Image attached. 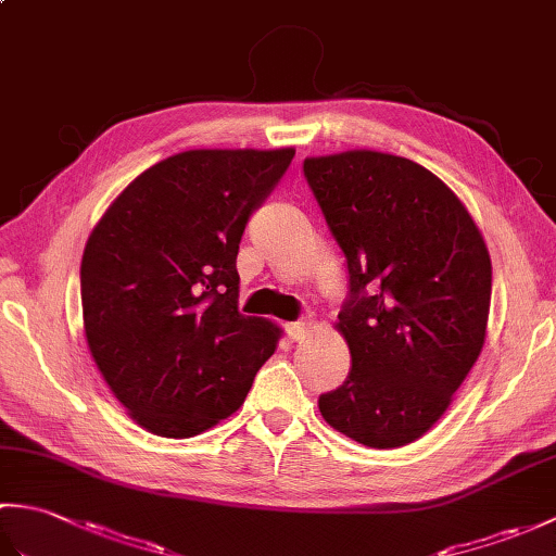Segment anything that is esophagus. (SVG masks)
<instances>
[{"label":"esophagus","instance_id":"esophagus-1","mask_svg":"<svg viewBox=\"0 0 556 556\" xmlns=\"http://www.w3.org/2000/svg\"><path fill=\"white\" fill-rule=\"evenodd\" d=\"M313 325H315V323L311 320V317H303V320H299V323H289V325H287V334H289V339H293V341H301V339L308 337Z\"/></svg>","mask_w":556,"mask_h":556}]
</instances>
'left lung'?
Returning <instances> with one entry per match:
<instances>
[{
  "label": "left lung",
  "instance_id": "1",
  "mask_svg": "<svg viewBox=\"0 0 556 556\" xmlns=\"http://www.w3.org/2000/svg\"><path fill=\"white\" fill-rule=\"evenodd\" d=\"M303 174L349 267L337 329L351 372L317 401L323 418L372 448L416 442L485 344L488 245L452 188L406 157L349 150Z\"/></svg>",
  "mask_w": 556,
  "mask_h": 556
}]
</instances>
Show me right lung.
<instances>
[{
    "instance_id": "add662e5",
    "label": "right lung",
    "mask_w": 556,
    "mask_h": 556,
    "mask_svg": "<svg viewBox=\"0 0 556 556\" xmlns=\"http://www.w3.org/2000/svg\"><path fill=\"white\" fill-rule=\"evenodd\" d=\"M296 155L188 150L152 164L83 251V327L104 382L140 428L186 440L229 418L281 329L239 313L248 219Z\"/></svg>"
}]
</instances>
